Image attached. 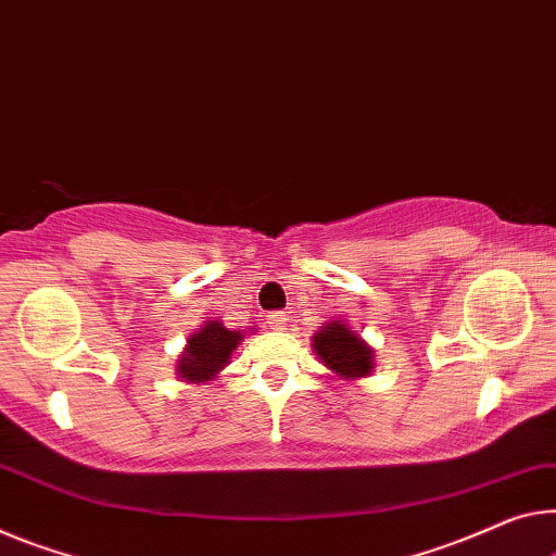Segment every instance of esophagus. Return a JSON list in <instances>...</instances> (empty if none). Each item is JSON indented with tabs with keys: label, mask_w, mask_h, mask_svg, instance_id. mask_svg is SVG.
Wrapping results in <instances>:
<instances>
[{
	"label": "esophagus",
	"mask_w": 556,
	"mask_h": 556,
	"mask_svg": "<svg viewBox=\"0 0 556 556\" xmlns=\"http://www.w3.org/2000/svg\"><path fill=\"white\" fill-rule=\"evenodd\" d=\"M266 323H268L270 330H286L288 318L283 313H270V315H266Z\"/></svg>",
	"instance_id": "34e87169"
}]
</instances>
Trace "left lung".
<instances>
[{
    "mask_svg": "<svg viewBox=\"0 0 556 556\" xmlns=\"http://www.w3.org/2000/svg\"><path fill=\"white\" fill-rule=\"evenodd\" d=\"M313 353L340 380H361L375 370V350L345 320H330L313 336Z\"/></svg>",
    "mask_w": 556,
    "mask_h": 556,
    "instance_id": "1",
    "label": "left lung"
}]
</instances>
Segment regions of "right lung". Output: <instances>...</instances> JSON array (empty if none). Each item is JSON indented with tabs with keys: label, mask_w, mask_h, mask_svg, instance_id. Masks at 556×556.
Instances as JSON below:
<instances>
[{
	"label": "right lung",
	"mask_w": 556,
	"mask_h": 556,
	"mask_svg": "<svg viewBox=\"0 0 556 556\" xmlns=\"http://www.w3.org/2000/svg\"><path fill=\"white\" fill-rule=\"evenodd\" d=\"M245 332L228 330L220 320L203 323L193 336H189L184 353L178 355L176 361L178 380L189 382V386L216 380L218 372L230 363L233 350L241 345Z\"/></svg>",
	"instance_id": "obj_1"
}]
</instances>
